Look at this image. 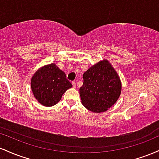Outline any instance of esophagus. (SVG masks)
I'll return each mask as SVG.
<instances>
[{"mask_svg": "<svg viewBox=\"0 0 159 159\" xmlns=\"http://www.w3.org/2000/svg\"><path fill=\"white\" fill-rule=\"evenodd\" d=\"M72 85L74 88H76V82H72Z\"/></svg>", "mask_w": 159, "mask_h": 159, "instance_id": "esophagus-1", "label": "esophagus"}]
</instances>
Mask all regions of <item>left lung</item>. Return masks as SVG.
Masks as SVG:
<instances>
[{
    "mask_svg": "<svg viewBox=\"0 0 159 159\" xmlns=\"http://www.w3.org/2000/svg\"><path fill=\"white\" fill-rule=\"evenodd\" d=\"M121 90L116 71L107 60H103L84 73L80 95L85 108L98 113L107 111L116 102Z\"/></svg>",
    "mask_w": 159,
    "mask_h": 159,
    "instance_id": "obj_1",
    "label": "left lung"
}]
</instances>
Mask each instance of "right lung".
<instances>
[{
	"label": "right lung",
	"mask_w": 159,
	"mask_h": 159,
	"mask_svg": "<svg viewBox=\"0 0 159 159\" xmlns=\"http://www.w3.org/2000/svg\"><path fill=\"white\" fill-rule=\"evenodd\" d=\"M31 86L39 103L45 107H52L61 99L72 84L67 80L65 72L52 63L36 71L31 78Z\"/></svg>",
	"instance_id": "right-lung-1"
}]
</instances>
